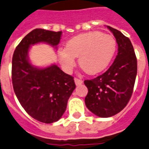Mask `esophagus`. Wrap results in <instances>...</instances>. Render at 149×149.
Returning <instances> with one entry per match:
<instances>
[{
	"label": "esophagus",
	"mask_w": 149,
	"mask_h": 149,
	"mask_svg": "<svg viewBox=\"0 0 149 149\" xmlns=\"http://www.w3.org/2000/svg\"><path fill=\"white\" fill-rule=\"evenodd\" d=\"M74 81H75V83H76V85H77V86L82 84V82H83V81H82V79H78V78H75Z\"/></svg>",
	"instance_id": "esophagus-1"
}]
</instances>
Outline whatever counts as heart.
I'll list each match as a JSON object with an SVG mask.
<instances>
[{
    "instance_id": "obj_1",
    "label": "heart",
    "mask_w": 149,
    "mask_h": 149,
    "mask_svg": "<svg viewBox=\"0 0 149 149\" xmlns=\"http://www.w3.org/2000/svg\"><path fill=\"white\" fill-rule=\"evenodd\" d=\"M116 51L114 38L100 32L82 33L69 40L66 48L59 50V60L66 72H71L76 64V57L86 73L97 74L111 62Z\"/></svg>"
}]
</instances>
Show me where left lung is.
<instances>
[{
	"mask_svg": "<svg viewBox=\"0 0 149 149\" xmlns=\"http://www.w3.org/2000/svg\"><path fill=\"white\" fill-rule=\"evenodd\" d=\"M107 27L118 45L117 55L105 72L84 81L88 90L85 98L86 107L100 117H112L127 106L137 74V59L130 40L116 29Z\"/></svg>",
	"mask_w": 149,
	"mask_h": 149,
	"instance_id": "1",
	"label": "left lung"
}]
</instances>
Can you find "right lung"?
Instances as JSON below:
<instances>
[{
  "label": "right lung",
  "instance_id": "right-lung-1",
  "mask_svg": "<svg viewBox=\"0 0 149 149\" xmlns=\"http://www.w3.org/2000/svg\"><path fill=\"white\" fill-rule=\"evenodd\" d=\"M61 35V31L32 30L16 47L12 59L15 94L25 111L42 123H54L62 117L76 85L73 77L56 64L42 69L34 67L29 60V51L30 46L40 42L57 48Z\"/></svg>",
  "mask_w": 149,
  "mask_h": 149
}]
</instances>
